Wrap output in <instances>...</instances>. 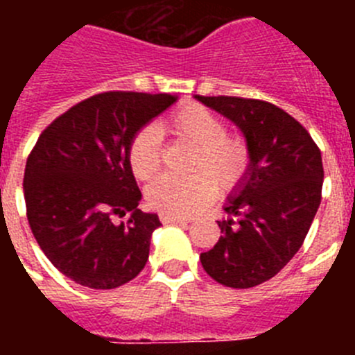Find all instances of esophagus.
Wrapping results in <instances>:
<instances>
[{
  "instance_id": "1",
  "label": "esophagus",
  "mask_w": 355,
  "mask_h": 355,
  "mask_svg": "<svg viewBox=\"0 0 355 355\" xmlns=\"http://www.w3.org/2000/svg\"><path fill=\"white\" fill-rule=\"evenodd\" d=\"M159 220L163 222V224H172V222H190V218L188 216H180V215H172V213H162L159 215Z\"/></svg>"
}]
</instances>
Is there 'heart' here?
<instances>
[{"label": "heart", "mask_w": 355, "mask_h": 355, "mask_svg": "<svg viewBox=\"0 0 355 355\" xmlns=\"http://www.w3.org/2000/svg\"><path fill=\"white\" fill-rule=\"evenodd\" d=\"M162 135L193 147L188 178L159 175L147 187L149 206L172 215H192L220 192L240 187L250 171V149L240 137L227 135L216 114L197 103L175 108L158 128L144 126L128 146V163L139 181L153 180L162 168Z\"/></svg>", "instance_id": "obj_1"}]
</instances>
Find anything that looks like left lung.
I'll list each match as a JSON object with an SVG mask.
<instances>
[{"mask_svg":"<svg viewBox=\"0 0 355 355\" xmlns=\"http://www.w3.org/2000/svg\"><path fill=\"white\" fill-rule=\"evenodd\" d=\"M197 99L233 121L250 149L249 174L224 206L229 218L218 222L222 236L200 254V263L224 286H258L302 247L322 200V153L306 128L272 103L233 96Z\"/></svg>","mask_w":355,"mask_h":355,"instance_id":"8db88e82","label":"left lung"}]
</instances>
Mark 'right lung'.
<instances>
[{
	"mask_svg": "<svg viewBox=\"0 0 355 355\" xmlns=\"http://www.w3.org/2000/svg\"><path fill=\"white\" fill-rule=\"evenodd\" d=\"M174 94L101 92L56 117L24 168L31 233L64 275L92 290L130 283L149 259L158 215L139 209L128 163L133 135L175 103ZM128 215L115 225L114 216Z\"/></svg>",
	"mask_w": 355,
	"mask_h": 355,
	"instance_id": "1",
	"label": "right lung"
}]
</instances>
